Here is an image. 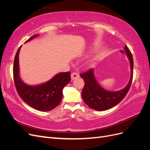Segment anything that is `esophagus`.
<instances>
[{
	"label": "esophagus",
	"mask_w": 150,
	"mask_h": 150,
	"mask_svg": "<svg viewBox=\"0 0 150 150\" xmlns=\"http://www.w3.org/2000/svg\"><path fill=\"white\" fill-rule=\"evenodd\" d=\"M79 77V74L77 73V72H72V73L71 74V79H72V80H74V79H75L78 78Z\"/></svg>",
	"instance_id": "1"
}]
</instances>
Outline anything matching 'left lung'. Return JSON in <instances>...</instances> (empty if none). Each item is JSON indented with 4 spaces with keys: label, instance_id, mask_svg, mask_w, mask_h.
Masks as SVG:
<instances>
[{
    "label": "left lung",
    "instance_id": "1",
    "mask_svg": "<svg viewBox=\"0 0 150 150\" xmlns=\"http://www.w3.org/2000/svg\"><path fill=\"white\" fill-rule=\"evenodd\" d=\"M125 50L129 60L131 69L129 82L125 89L116 92H110L104 89L95 79L93 69H89L80 74L84 81L82 98L90 108L100 111L109 110L120 103L128 93L133 81V59L132 54L127 46H125Z\"/></svg>",
    "mask_w": 150,
    "mask_h": 150
}]
</instances>
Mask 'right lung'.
Returning a JSON list of instances; mask_svg holds the SVG:
<instances>
[{"instance_id": "add662e5", "label": "right lung", "mask_w": 150, "mask_h": 150, "mask_svg": "<svg viewBox=\"0 0 150 150\" xmlns=\"http://www.w3.org/2000/svg\"><path fill=\"white\" fill-rule=\"evenodd\" d=\"M38 36L34 35L26 42ZM21 46L17 50L13 66V81L17 92L21 99L35 110L49 111L57 107L62 97V89L70 82L71 72L59 73L48 82L36 86H28L21 80L19 75V53Z\"/></svg>"}]
</instances>
